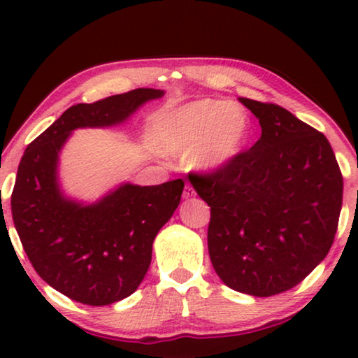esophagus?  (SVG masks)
Segmentation results:
<instances>
[{"mask_svg": "<svg viewBox=\"0 0 358 358\" xmlns=\"http://www.w3.org/2000/svg\"><path fill=\"white\" fill-rule=\"evenodd\" d=\"M194 195H195V190H194L192 185L185 184V187H184V199H190V197H194Z\"/></svg>", "mask_w": 358, "mask_h": 358, "instance_id": "34e87169", "label": "esophagus"}]
</instances>
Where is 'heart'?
Masks as SVG:
<instances>
[{"label":"heart","mask_w":358,"mask_h":358,"mask_svg":"<svg viewBox=\"0 0 358 358\" xmlns=\"http://www.w3.org/2000/svg\"><path fill=\"white\" fill-rule=\"evenodd\" d=\"M251 120L241 107L218 99H200L161 115L156 145L164 155H190L200 171L228 168L246 150Z\"/></svg>","instance_id":"heart-1"}]
</instances>
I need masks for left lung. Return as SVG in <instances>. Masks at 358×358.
I'll return each mask as SVG.
<instances>
[{
    "label": "left lung",
    "mask_w": 358,
    "mask_h": 358,
    "mask_svg": "<svg viewBox=\"0 0 358 358\" xmlns=\"http://www.w3.org/2000/svg\"><path fill=\"white\" fill-rule=\"evenodd\" d=\"M262 134L228 168L194 174L210 207L208 254L224 285L252 296L287 292L327 256L344 180L329 141L275 104L239 97Z\"/></svg>",
    "instance_id": "left-lung-1"
}]
</instances>
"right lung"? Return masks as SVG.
<instances>
[{
  "label": "right lung",
  "instance_id": "add662e5",
  "mask_svg": "<svg viewBox=\"0 0 358 358\" xmlns=\"http://www.w3.org/2000/svg\"><path fill=\"white\" fill-rule=\"evenodd\" d=\"M164 91L140 87L66 109L24 151L11 195L22 248L36 272L71 300L104 306L130 296L151 264L156 234L180 202L184 180L117 185L86 203L63 192L58 161L76 129L124 124Z\"/></svg>",
  "mask_w": 358,
  "mask_h": 358
}]
</instances>
